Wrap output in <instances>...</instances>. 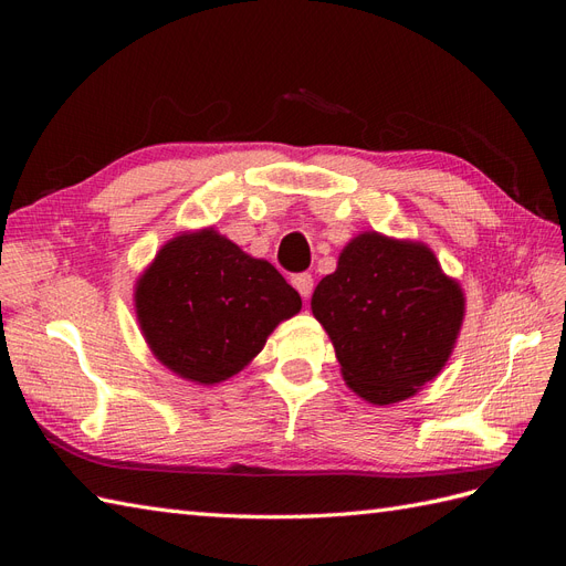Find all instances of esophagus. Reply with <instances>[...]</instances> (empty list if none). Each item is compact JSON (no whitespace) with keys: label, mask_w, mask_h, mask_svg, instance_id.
I'll list each match as a JSON object with an SVG mask.
<instances>
[{"label":"esophagus","mask_w":566,"mask_h":566,"mask_svg":"<svg viewBox=\"0 0 566 566\" xmlns=\"http://www.w3.org/2000/svg\"><path fill=\"white\" fill-rule=\"evenodd\" d=\"M293 285H295L297 293L306 300V297L312 295V290H314V279H312V273H297V276H293Z\"/></svg>","instance_id":"obj_1"}]
</instances>
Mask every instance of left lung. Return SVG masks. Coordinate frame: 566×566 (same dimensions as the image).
Instances as JSON below:
<instances>
[{
  "label": "left lung",
  "mask_w": 566,
  "mask_h": 566,
  "mask_svg": "<svg viewBox=\"0 0 566 566\" xmlns=\"http://www.w3.org/2000/svg\"><path fill=\"white\" fill-rule=\"evenodd\" d=\"M312 312L347 387L373 406H389L416 397L447 366L465 293L430 245L364 231L316 285Z\"/></svg>",
  "instance_id": "1"
}]
</instances>
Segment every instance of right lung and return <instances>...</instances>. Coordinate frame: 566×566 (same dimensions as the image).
Wrapping results in <instances>:
<instances>
[{
    "label": "right lung",
    "instance_id": "1",
    "mask_svg": "<svg viewBox=\"0 0 566 566\" xmlns=\"http://www.w3.org/2000/svg\"><path fill=\"white\" fill-rule=\"evenodd\" d=\"M302 300L266 260L214 227L181 231L134 283V312L148 349L179 378L217 385L241 373Z\"/></svg>",
    "mask_w": 566,
    "mask_h": 566
}]
</instances>
